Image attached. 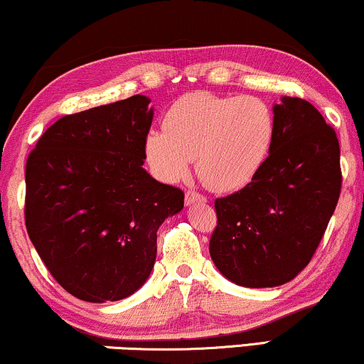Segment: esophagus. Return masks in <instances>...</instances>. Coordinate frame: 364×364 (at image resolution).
I'll use <instances>...</instances> for the list:
<instances>
[{"instance_id":"1","label":"esophagus","mask_w":364,"mask_h":364,"mask_svg":"<svg viewBox=\"0 0 364 364\" xmlns=\"http://www.w3.org/2000/svg\"><path fill=\"white\" fill-rule=\"evenodd\" d=\"M207 197L200 196V193L193 192V191H187L186 192V203L187 205H193V203H205Z\"/></svg>"}]
</instances>
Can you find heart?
<instances>
[{"instance_id":"heart-1","label":"heart","mask_w":364,"mask_h":364,"mask_svg":"<svg viewBox=\"0 0 364 364\" xmlns=\"http://www.w3.org/2000/svg\"><path fill=\"white\" fill-rule=\"evenodd\" d=\"M275 131V112L260 97L192 92L168 107L164 131L147 134L146 156L164 182L186 177L196 157L198 176L208 187L233 192L260 172Z\"/></svg>"}]
</instances>
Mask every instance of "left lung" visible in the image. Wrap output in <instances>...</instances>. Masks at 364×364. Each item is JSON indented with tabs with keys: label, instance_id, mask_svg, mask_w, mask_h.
<instances>
[{
	"label": "left lung",
	"instance_id": "obj_1",
	"mask_svg": "<svg viewBox=\"0 0 364 364\" xmlns=\"http://www.w3.org/2000/svg\"><path fill=\"white\" fill-rule=\"evenodd\" d=\"M275 141L253 181L215 200L210 257L247 288L290 282L310 263L341 192L340 144L315 106L282 97Z\"/></svg>",
	"mask_w": 364,
	"mask_h": 364
}]
</instances>
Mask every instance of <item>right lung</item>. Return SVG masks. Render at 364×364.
<instances>
[{
  "label": "right lung",
  "mask_w": 364,
  "mask_h": 364,
  "mask_svg": "<svg viewBox=\"0 0 364 364\" xmlns=\"http://www.w3.org/2000/svg\"><path fill=\"white\" fill-rule=\"evenodd\" d=\"M149 102L136 94L64 116L28 157V235L54 280L79 300L137 291L156 263L159 227L183 208L181 188L142 167Z\"/></svg>",
  "instance_id": "right-lung-1"
}]
</instances>
